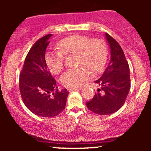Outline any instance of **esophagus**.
<instances>
[{"mask_svg": "<svg viewBox=\"0 0 151 151\" xmlns=\"http://www.w3.org/2000/svg\"><path fill=\"white\" fill-rule=\"evenodd\" d=\"M81 87H75V88H69L68 91H78V90H80Z\"/></svg>", "mask_w": 151, "mask_h": 151, "instance_id": "esophagus-1", "label": "esophagus"}]
</instances>
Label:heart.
<instances>
[{"label": "heart", "mask_w": 151, "mask_h": 151, "mask_svg": "<svg viewBox=\"0 0 151 151\" xmlns=\"http://www.w3.org/2000/svg\"><path fill=\"white\" fill-rule=\"evenodd\" d=\"M60 50L47 52L45 62L48 69L58 74L65 66V55L77 54V65L85 66L93 73L101 72L107 59V47L100 39H91L84 35H73L64 38L58 43ZM89 77V72L83 67L70 69L60 77L62 85L75 88Z\"/></svg>", "instance_id": "1"}]
</instances>
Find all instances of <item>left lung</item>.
I'll use <instances>...</instances> for the list:
<instances>
[{
    "label": "left lung",
    "mask_w": 151,
    "mask_h": 151,
    "mask_svg": "<svg viewBox=\"0 0 151 151\" xmlns=\"http://www.w3.org/2000/svg\"><path fill=\"white\" fill-rule=\"evenodd\" d=\"M106 37L111 48L110 62L101 77L95 81L101 87L92 99L86 102L87 108L99 115H109L120 109L131 86L129 66L122 48L106 32Z\"/></svg>",
    "instance_id": "left-lung-1"
}]
</instances>
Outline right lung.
<instances>
[{
  "instance_id": "add662e5",
  "label": "right lung",
  "mask_w": 151,
  "mask_h": 151,
  "mask_svg": "<svg viewBox=\"0 0 151 151\" xmlns=\"http://www.w3.org/2000/svg\"><path fill=\"white\" fill-rule=\"evenodd\" d=\"M52 34L36 42L26 56L20 74L19 87L24 104L32 113L42 117H53L65 108L69 91H58L57 82L45 62L46 48Z\"/></svg>"
}]
</instances>
